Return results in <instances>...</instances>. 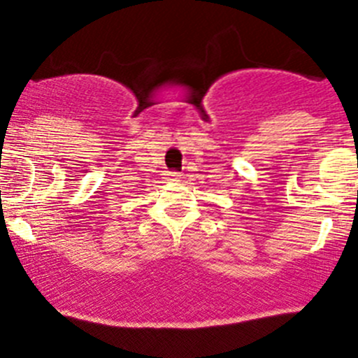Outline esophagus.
Segmentation results:
<instances>
[{"mask_svg": "<svg viewBox=\"0 0 358 358\" xmlns=\"http://www.w3.org/2000/svg\"><path fill=\"white\" fill-rule=\"evenodd\" d=\"M169 176H178V173H169Z\"/></svg>", "mask_w": 358, "mask_h": 358, "instance_id": "1", "label": "esophagus"}]
</instances>
